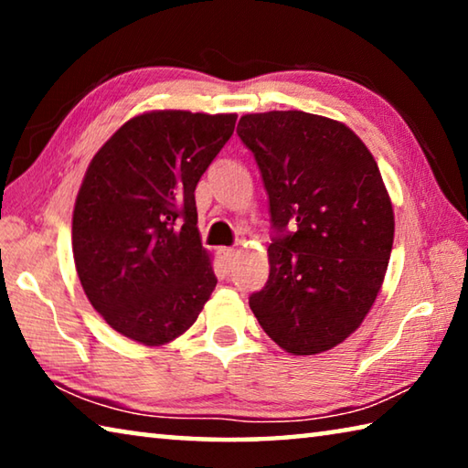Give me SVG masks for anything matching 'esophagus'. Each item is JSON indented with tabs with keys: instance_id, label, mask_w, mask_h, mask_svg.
<instances>
[{
	"instance_id": "obj_1",
	"label": "esophagus",
	"mask_w": 468,
	"mask_h": 468,
	"mask_svg": "<svg viewBox=\"0 0 468 468\" xmlns=\"http://www.w3.org/2000/svg\"><path fill=\"white\" fill-rule=\"evenodd\" d=\"M235 256H237V250L235 248H223V250H220V258H223L227 264H231L233 260H235Z\"/></svg>"
}]
</instances>
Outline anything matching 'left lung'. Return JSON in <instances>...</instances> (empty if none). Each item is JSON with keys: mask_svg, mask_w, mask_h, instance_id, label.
I'll list each match as a JSON object with an SVG mask.
<instances>
[{"mask_svg": "<svg viewBox=\"0 0 468 468\" xmlns=\"http://www.w3.org/2000/svg\"><path fill=\"white\" fill-rule=\"evenodd\" d=\"M237 133L276 231L251 312L287 353L328 351L361 326L390 260L394 212L376 158L345 123L305 111L243 115Z\"/></svg>", "mask_w": 468, "mask_h": 468, "instance_id": "1", "label": "left lung"}]
</instances>
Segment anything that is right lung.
Returning <instances> with one entry per match:
<instances>
[{
	"label": "right lung",
	"instance_id": "right-lung-1",
	"mask_svg": "<svg viewBox=\"0 0 468 468\" xmlns=\"http://www.w3.org/2000/svg\"><path fill=\"white\" fill-rule=\"evenodd\" d=\"M235 122V113L148 111L86 169L72 218L78 279L102 320L136 343L184 335L217 287L194 192Z\"/></svg>",
	"mask_w": 468,
	"mask_h": 468
}]
</instances>
